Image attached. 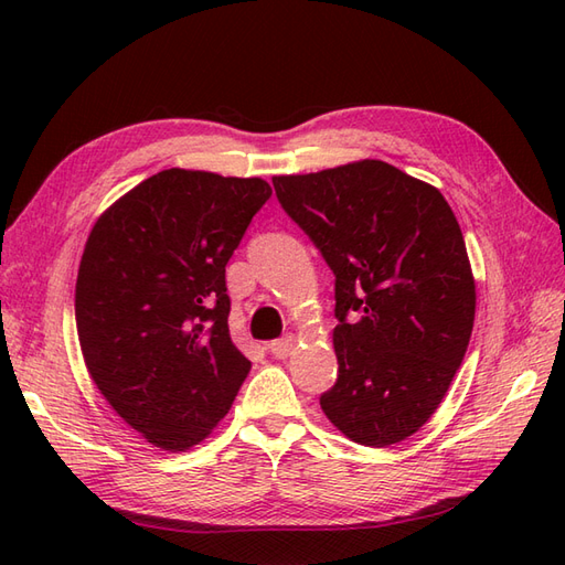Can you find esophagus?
<instances>
[{"mask_svg": "<svg viewBox=\"0 0 565 565\" xmlns=\"http://www.w3.org/2000/svg\"><path fill=\"white\" fill-rule=\"evenodd\" d=\"M295 347H297V339L295 337H285V339H278V341H273V344L268 347L270 349V353L276 355V358H287V355H292V351H295Z\"/></svg>", "mask_w": 565, "mask_h": 565, "instance_id": "obj_1", "label": "esophagus"}]
</instances>
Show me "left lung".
Segmentation results:
<instances>
[{
  "instance_id": "8db88e82",
  "label": "left lung",
  "mask_w": 565,
  "mask_h": 565,
  "mask_svg": "<svg viewBox=\"0 0 565 565\" xmlns=\"http://www.w3.org/2000/svg\"><path fill=\"white\" fill-rule=\"evenodd\" d=\"M273 185L337 278L339 380L320 396L324 417L367 448L417 434L465 361L476 316L450 204L382 160L273 177Z\"/></svg>"
}]
</instances>
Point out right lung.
I'll return each instance as SVG.
<instances>
[{
    "instance_id": "obj_1",
    "label": "right lung",
    "mask_w": 565,
    "mask_h": 565,
    "mask_svg": "<svg viewBox=\"0 0 565 565\" xmlns=\"http://www.w3.org/2000/svg\"><path fill=\"white\" fill-rule=\"evenodd\" d=\"M270 193L259 177L174 167L96 218L75 285L79 349L96 388L150 446H198L247 377L228 332L226 264Z\"/></svg>"
}]
</instances>
